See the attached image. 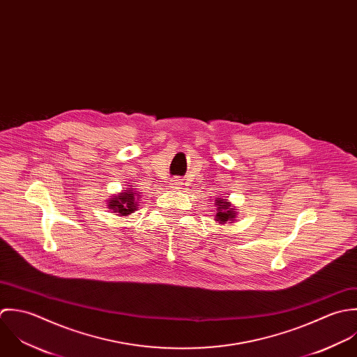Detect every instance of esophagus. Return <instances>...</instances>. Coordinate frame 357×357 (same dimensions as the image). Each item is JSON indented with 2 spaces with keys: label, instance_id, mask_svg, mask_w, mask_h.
<instances>
[{
  "label": "esophagus",
  "instance_id": "esophagus-1",
  "mask_svg": "<svg viewBox=\"0 0 357 357\" xmlns=\"http://www.w3.org/2000/svg\"><path fill=\"white\" fill-rule=\"evenodd\" d=\"M181 185H182L181 179H178V178H174V179H171V188L179 189V186H181Z\"/></svg>",
  "mask_w": 357,
  "mask_h": 357
}]
</instances>
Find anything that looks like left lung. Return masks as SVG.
<instances>
[{
	"instance_id": "8db88e82",
	"label": "left lung",
	"mask_w": 357,
	"mask_h": 357,
	"mask_svg": "<svg viewBox=\"0 0 357 357\" xmlns=\"http://www.w3.org/2000/svg\"><path fill=\"white\" fill-rule=\"evenodd\" d=\"M215 206L218 207V214L216 219L218 222H226L227 219H233L234 218V211L233 208H229V203L226 200H215Z\"/></svg>"
}]
</instances>
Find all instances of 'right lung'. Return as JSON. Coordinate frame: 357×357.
Returning a JSON list of instances; mask_svg holds the SVG:
<instances>
[{
  "label": "right lung",
  "instance_id": "add662e5",
  "mask_svg": "<svg viewBox=\"0 0 357 357\" xmlns=\"http://www.w3.org/2000/svg\"><path fill=\"white\" fill-rule=\"evenodd\" d=\"M137 193L132 192H124L116 199L109 202V208L114 210V213H119L120 215H128L134 213L137 210V200L135 197Z\"/></svg>",
  "mask_w": 357,
  "mask_h": 357
}]
</instances>
